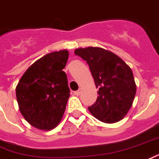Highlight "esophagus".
<instances>
[{
	"instance_id": "1",
	"label": "esophagus",
	"mask_w": 159,
	"mask_h": 159,
	"mask_svg": "<svg viewBox=\"0 0 159 159\" xmlns=\"http://www.w3.org/2000/svg\"><path fill=\"white\" fill-rule=\"evenodd\" d=\"M80 94H81V89H78V90H76L74 92V95H80Z\"/></svg>"
}]
</instances>
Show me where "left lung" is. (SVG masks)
Wrapping results in <instances>:
<instances>
[{"instance_id": "obj_1", "label": "left lung", "mask_w": 159, "mask_h": 159, "mask_svg": "<svg viewBox=\"0 0 159 159\" xmlns=\"http://www.w3.org/2000/svg\"><path fill=\"white\" fill-rule=\"evenodd\" d=\"M76 56L87 62L98 88V97L89 110L105 123H114L125 117L136 94L132 70L120 57L98 47L75 50Z\"/></svg>"}]
</instances>
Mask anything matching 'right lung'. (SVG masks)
<instances>
[{"instance_id": "right-lung-1", "label": "right lung", "mask_w": 159, "mask_h": 159, "mask_svg": "<svg viewBox=\"0 0 159 159\" xmlns=\"http://www.w3.org/2000/svg\"><path fill=\"white\" fill-rule=\"evenodd\" d=\"M68 57L65 50L49 53L32 64L18 83L20 113L36 128L52 129L64 115L70 92L63 71Z\"/></svg>"}]
</instances>
